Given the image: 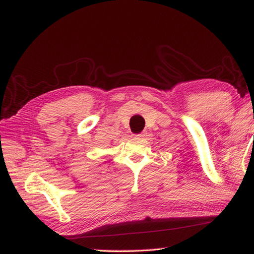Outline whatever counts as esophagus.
I'll use <instances>...</instances> for the list:
<instances>
[{"label": "esophagus", "mask_w": 254, "mask_h": 254, "mask_svg": "<svg viewBox=\"0 0 254 254\" xmlns=\"http://www.w3.org/2000/svg\"><path fill=\"white\" fill-rule=\"evenodd\" d=\"M145 134H147V133H145V132H141V133H139V134H136V136H139V137H144V136H145Z\"/></svg>", "instance_id": "34e87169"}]
</instances>
